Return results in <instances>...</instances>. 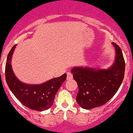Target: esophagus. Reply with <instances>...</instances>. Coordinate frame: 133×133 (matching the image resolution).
Wrapping results in <instances>:
<instances>
[{
	"instance_id": "34e87169",
	"label": "esophagus",
	"mask_w": 133,
	"mask_h": 133,
	"mask_svg": "<svg viewBox=\"0 0 133 133\" xmlns=\"http://www.w3.org/2000/svg\"><path fill=\"white\" fill-rule=\"evenodd\" d=\"M72 78H73V76H72V74L70 73V72H68L67 73V80H72Z\"/></svg>"
}]
</instances>
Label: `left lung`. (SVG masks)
<instances>
[{"mask_svg":"<svg viewBox=\"0 0 133 133\" xmlns=\"http://www.w3.org/2000/svg\"><path fill=\"white\" fill-rule=\"evenodd\" d=\"M112 44L116 50V58L110 68L76 67L71 70L78 87L76 101L83 109L89 110L106 103L116 93L122 82L125 62L120 46L114 42Z\"/></svg>","mask_w":133,"mask_h":133,"instance_id":"8db88e82","label":"left lung"}]
</instances>
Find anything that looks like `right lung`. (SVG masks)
I'll return each mask as SVG.
<instances>
[{"mask_svg":"<svg viewBox=\"0 0 133 133\" xmlns=\"http://www.w3.org/2000/svg\"><path fill=\"white\" fill-rule=\"evenodd\" d=\"M16 44L8 54L5 65V79L7 85L13 95L27 108L44 111L51 107L55 96L66 79V74L58 78L51 79L41 84H27L17 78L11 68L12 55Z\"/></svg>","mask_w":133,"mask_h":133,"instance_id":"obj_1","label":"right lung"}]
</instances>
